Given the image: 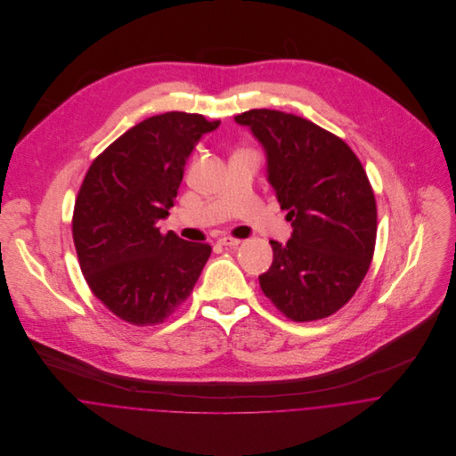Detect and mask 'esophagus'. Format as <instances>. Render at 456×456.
<instances>
[{"instance_id":"34e87169","label":"esophagus","mask_w":456,"mask_h":456,"mask_svg":"<svg viewBox=\"0 0 456 456\" xmlns=\"http://www.w3.org/2000/svg\"><path fill=\"white\" fill-rule=\"evenodd\" d=\"M217 244L224 246V248H237L240 244V240L239 239H232V237H221V239H217Z\"/></svg>"}]
</instances>
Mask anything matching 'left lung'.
Wrapping results in <instances>:
<instances>
[{
	"label": "left lung",
	"instance_id": "left-lung-1",
	"mask_svg": "<svg viewBox=\"0 0 456 456\" xmlns=\"http://www.w3.org/2000/svg\"><path fill=\"white\" fill-rule=\"evenodd\" d=\"M235 121L260 142L266 181L293 226L286 244L270 240L261 289L293 322L326 318L349 302L374 255L378 210L367 174L346 142L304 118L253 109Z\"/></svg>",
	"mask_w": 456,
	"mask_h": 456
}]
</instances>
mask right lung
Returning a JSON list of instances; mask_svg holds the SVG:
<instances>
[{
    "label": "right lung",
    "instance_id": "add662e5",
    "mask_svg": "<svg viewBox=\"0 0 456 456\" xmlns=\"http://www.w3.org/2000/svg\"><path fill=\"white\" fill-rule=\"evenodd\" d=\"M221 121L167 112L112 142L89 167L75 201L73 242L94 293L131 325L163 323L193 291L210 246L161 235L196 143Z\"/></svg>",
    "mask_w": 456,
    "mask_h": 456
}]
</instances>
